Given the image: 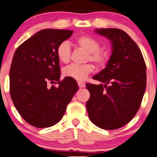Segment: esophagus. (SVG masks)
<instances>
[{
	"instance_id": "1",
	"label": "esophagus",
	"mask_w": 157,
	"mask_h": 157,
	"mask_svg": "<svg viewBox=\"0 0 157 157\" xmlns=\"http://www.w3.org/2000/svg\"><path fill=\"white\" fill-rule=\"evenodd\" d=\"M77 83H78L79 87H80V88H82V87H85V82H81V81H78V82H77Z\"/></svg>"
}]
</instances>
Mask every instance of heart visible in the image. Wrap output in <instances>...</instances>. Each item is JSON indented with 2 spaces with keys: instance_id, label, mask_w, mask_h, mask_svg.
<instances>
[{
  "instance_id": "1",
  "label": "heart",
  "mask_w": 157,
  "mask_h": 157,
  "mask_svg": "<svg viewBox=\"0 0 157 157\" xmlns=\"http://www.w3.org/2000/svg\"><path fill=\"white\" fill-rule=\"evenodd\" d=\"M75 44L81 49L88 52L87 59L90 60L98 66H105L109 59L108 53L105 51L100 50V44L98 41L90 36H80L75 40ZM57 55L59 60L62 63H67L71 57V48L68 42L64 41L58 46ZM94 70L91 64H70L64 69V76L71 77L77 80H84L90 73Z\"/></svg>"
}]
</instances>
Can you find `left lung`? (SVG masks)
I'll list each match as a JSON object with an SVG mask.
<instances>
[{
	"label": "left lung",
	"instance_id": "8db88e82",
	"mask_svg": "<svg viewBox=\"0 0 157 157\" xmlns=\"http://www.w3.org/2000/svg\"><path fill=\"white\" fill-rule=\"evenodd\" d=\"M95 32L111 43L105 67L87 83L90 94L86 107L92 123L100 128L113 130L132 120L141 105L147 85V67L141 52L124 31L109 28Z\"/></svg>",
	"mask_w": 157,
	"mask_h": 157
}]
</instances>
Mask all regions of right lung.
<instances>
[{
  "label": "right lung",
  "instance_id": "1",
  "mask_svg": "<svg viewBox=\"0 0 157 157\" xmlns=\"http://www.w3.org/2000/svg\"><path fill=\"white\" fill-rule=\"evenodd\" d=\"M73 31L46 29L38 31L16 50L9 73L10 94L23 118L36 128L57 124L78 85L66 77L59 81V60L57 49L72 36ZM58 82V87H48Z\"/></svg>",
  "mask_w": 157,
  "mask_h": 157
}]
</instances>
